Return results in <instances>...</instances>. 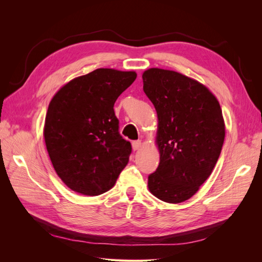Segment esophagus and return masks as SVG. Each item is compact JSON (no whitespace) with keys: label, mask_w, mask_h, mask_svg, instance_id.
Segmentation results:
<instances>
[{"label":"esophagus","mask_w":262,"mask_h":262,"mask_svg":"<svg viewBox=\"0 0 262 262\" xmlns=\"http://www.w3.org/2000/svg\"><path fill=\"white\" fill-rule=\"evenodd\" d=\"M141 147V141L140 140H137V141H133L132 142V148L133 150H137Z\"/></svg>","instance_id":"1"}]
</instances>
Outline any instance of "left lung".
<instances>
[{"label":"left lung","instance_id":"left-lung-1","mask_svg":"<svg viewBox=\"0 0 262 262\" xmlns=\"http://www.w3.org/2000/svg\"><path fill=\"white\" fill-rule=\"evenodd\" d=\"M142 78L157 113L161 156L148 189L162 201L184 202L209 178L220 157L225 138L221 106L204 85L175 71L148 69Z\"/></svg>","mask_w":262,"mask_h":262}]
</instances>
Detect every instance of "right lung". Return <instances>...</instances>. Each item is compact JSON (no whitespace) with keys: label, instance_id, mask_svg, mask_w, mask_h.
Listing matches in <instances>:
<instances>
[{"label":"right lung","instance_id":"add662e5","mask_svg":"<svg viewBox=\"0 0 262 262\" xmlns=\"http://www.w3.org/2000/svg\"><path fill=\"white\" fill-rule=\"evenodd\" d=\"M136 78V72L97 69L66 84L50 101L47 150L55 172L73 191H108L128 164L132 147L119 133L114 105Z\"/></svg>","mask_w":262,"mask_h":262}]
</instances>
